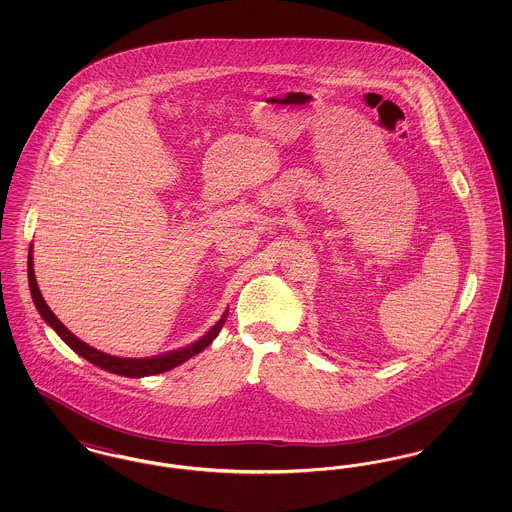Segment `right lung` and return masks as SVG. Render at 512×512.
<instances>
[{
    "label": "right lung",
    "instance_id": "add662e5",
    "mask_svg": "<svg viewBox=\"0 0 512 512\" xmlns=\"http://www.w3.org/2000/svg\"><path fill=\"white\" fill-rule=\"evenodd\" d=\"M28 286H30V293H32V299H34V305H36L38 313H40L42 318L48 322L49 326L59 334L61 340L65 341L73 351H76L80 357H84L86 361L94 363V365L103 368V370H107V372L121 374V376H126V378L153 376V374H161V372L171 370L174 366L186 363L188 359H192L194 355L201 353L207 345H211V341L219 336V332L222 330L224 322H226V317H228V311H224V315L220 317L219 322H217L203 338H199V340L194 341V343L188 345V347H180V349L171 351V353H163V355L147 357V359H124V357L107 355V353H103V351H98V349L90 347L88 343L78 340L73 332L67 330L65 324L51 313L48 303L44 301V297H42V293H40L36 276H34L32 245H30V251H28Z\"/></svg>",
    "mask_w": 512,
    "mask_h": 512
}]
</instances>
